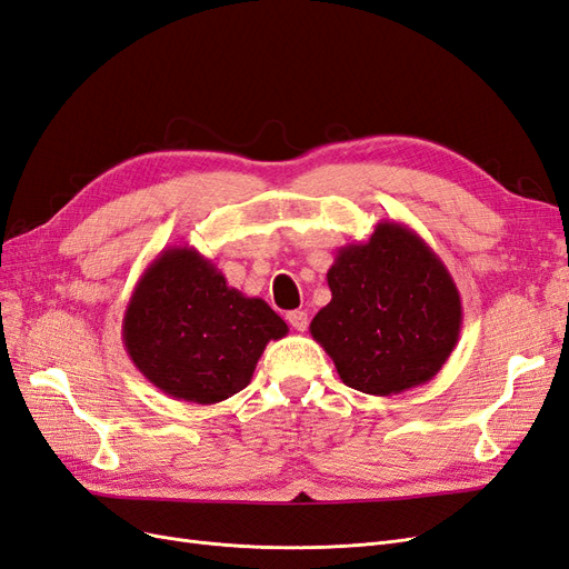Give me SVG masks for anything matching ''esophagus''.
<instances>
[{"mask_svg": "<svg viewBox=\"0 0 569 569\" xmlns=\"http://www.w3.org/2000/svg\"><path fill=\"white\" fill-rule=\"evenodd\" d=\"M287 320H289L291 327H295L297 332H303L306 327H308V313L306 311H289Z\"/></svg>", "mask_w": 569, "mask_h": 569, "instance_id": "1", "label": "esophagus"}]
</instances>
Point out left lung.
Instances as JSON below:
<instances>
[{
  "instance_id": "1",
  "label": "left lung",
  "mask_w": 569,
  "mask_h": 569,
  "mask_svg": "<svg viewBox=\"0 0 569 569\" xmlns=\"http://www.w3.org/2000/svg\"><path fill=\"white\" fill-rule=\"evenodd\" d=\"M332 301L311 335L341 382L372 396L427 385L456 349L460 291L441 258L403 222L380 220L366 242L341 247L327 270Z\"/></svg>"
}]
</instances>
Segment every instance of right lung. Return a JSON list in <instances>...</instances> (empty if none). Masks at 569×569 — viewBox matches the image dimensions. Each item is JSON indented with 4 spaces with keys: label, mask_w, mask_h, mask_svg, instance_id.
<instances>
[{
    "label": "right lung",
    "mask_w": 569,
    "mask_h": 569,
    "mask_svg": "<svg viewBox=\"0 0 569 569\" xmlns=\"http://www.w3.org/2000/svg\"><path fill=\"white\" fill-rule=\"evenodd\" d=\"M287 322L258 297L228 287L194 247L163 249L137 280L123 316L134 368L176 401L211 406L242 391Z\"/></svg>",
    "instance_id": "1"
}]
</instances>
